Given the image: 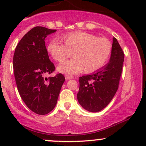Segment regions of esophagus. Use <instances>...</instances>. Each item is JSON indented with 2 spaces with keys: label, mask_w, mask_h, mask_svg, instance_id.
<instances>
[{
  "label": "esophagus",
  "mask_w": 146,
  "mask_h": 146,
  "mask_svg": "<svg viewBox=\"0 0 146 146\" xmlns=\"http://www.w3.org/2000/svg\"><path fill=\"white\" fill-rule=\"evenodd\" d=\"M73 78H74V77L71 76V75H65V79H66V80H71V79H73Z\"/></svg>",
  "instance_id": "esophagus-1"
}]
</instances>
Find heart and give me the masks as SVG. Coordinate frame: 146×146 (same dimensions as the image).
<instances>
[{
    "instance_id": "obj_1",
    "label": "heart",
    "mask_w": 146,
    "mask_h": 146,
    "mask_svg": "<svg viewBox=\"0 0 146 146\" xmlns=\"http://www.w3.org/2000/svg\"><path fill=\"white\" fill-rule=\"evenodd\" d=\"M64 43L54 38L48 43L47 51L52 58L62 62L71 56L74 58L64 61L58 66V71L64 74H78L85 68L93 72L103 67L109 59L112 44L106 38H98L92 33L75 31L64 36Z\"/></svg>"
}]
</instances>
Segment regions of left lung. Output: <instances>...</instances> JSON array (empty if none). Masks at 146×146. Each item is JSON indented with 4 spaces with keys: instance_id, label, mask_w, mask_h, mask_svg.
<instances>
[{
    "instance_id": "1",
    "label": "left lung",
    "mask_w": 146,
    "mask_h": 146,
    "mask_svg": "<svg viewBox=\"0 0 146 146\" xmlns=\"http://www.w3.org/2000/svg\"><path fill=\"white\" fill-rule=\"evenodd\" d=\"M123 60V51L117 40L113 38L109 62L94 73L79 78L77 98L82 108L97 113L108 106L118 89Z\"/></svg>"
}]
</instances>
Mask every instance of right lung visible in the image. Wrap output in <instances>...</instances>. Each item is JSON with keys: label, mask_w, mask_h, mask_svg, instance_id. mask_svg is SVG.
Segmentation results:
<instances>
[{"label": "right lung", "mask_w": 146, "mask_h": 146, "mask_svg": "<svg viewBox=\"0 0 146 146\" xmlns=\"http://www.w3.org/2000/svg\"><path fill=\"white\" fill-rule=\"evenodd\" d=\"M56 31L43 27H33L18 42L13 59L15 80L22 100L33 113L41 115L55 108L65 81L61 73L48 80L44 78L55 71L44 40Z\"/></svg>", "instance_id": "add662e5"}]
</instances>
